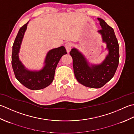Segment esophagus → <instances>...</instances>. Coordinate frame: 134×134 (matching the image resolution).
Masks as SVG:
<instances>
[{
	"label": "esophagus",
	"mask_w": 134,
	"mask_h": 134,
	"mask_svg": "<svg viewBox=\"0 0 134 134\" xmlns=\"http://www.w3.org/2000/svg\"><path fill=\"white\" fill-rule=\"evenodd\" d=\"M65 48H66L68 53H69L71 50V48H72V44L70 42L66 43V44H65Z\"/></svg>",
	"instance_id": "1"
}]
</instances>
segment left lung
<instances>
[{
  "label": "left lung",
  "instance_id": "obj_1",
  "mask_svg": "<svg viewBox=\"0 0 134 134\" xmlns=\"http://www.w3.org/2000/svg\"><path fill=\"white\" fill-rule=\"evenodd\" d=\"M101 29L98 33L101 35L103 43L108 51L105 59L99 64H90L81 52L73 48L70 52L73 58V66L77 80L82 85L90 88H99L112 78L119 62V46L113 29L106 22L98 18Z\"/></svg>",
  "mask_w": 134,
  "mask_h": 134
}]
</instances>
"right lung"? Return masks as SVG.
Instances as JSON below:
<instances>
[{
  "instance_id": "obj_1",
  "label": "right lung",
  "mask_w": 134,
  "mask_h": 134,
  "mask_svg": "<svg viewBox=\"0 0 134 134\" xmlns=\"http://www.w3.org/2000/svg\"><path fill=\"white\" fill-rule=\"evenodd\" d=\"M29 22L19 30L13 46L12 64L16 79L26 88L32 90L43 89L53 82L55 70L60 59L66 50L64 46L49 50L46 55L44 66L39 70H31L26 68L19 58L21 45Z\"/></svg>"
}]
</instances>
